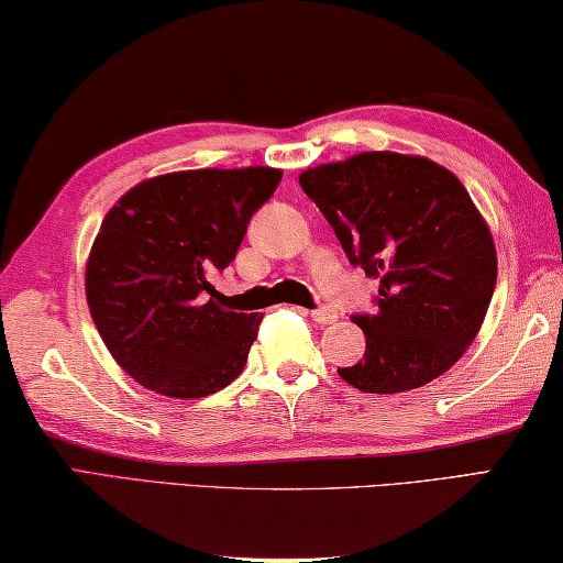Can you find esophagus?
<instances>
[{
	"mask_svg": "<svg viewBox=\"0 0 563 563\" xmlns=\"http://www.w3.org/2000/svg\"><path fill=\"white\" fill-rule=\"evenodd\" d=\"M311 319L319 321V324H334L336 311L331 307H317V309H311Z\"/></svg>",
	"mask_w": 563,
	"mask_h": 563,
	"instance_id": "1",
	"label": "esophagus"
}]
</instances>
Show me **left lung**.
<instances>
[{
  "label": "left lung",
  "instance_id": "1",
  "mask_svg": "<svg viewBox=\"0 0 563 563\" xmlns=\"http://www.w3.org/2000/svg\"><path fill=\"white\" fill-rule=\"evenodd\" d=\"M299 184L349 264L379 279L372 314H352L366 352L339 376L358 391L399 394L449 372L496 287L492 232L464 184L423 156L394 152L321 164Z\"/></svg>",
  "mask_w": 563,
  "mask_h": 563
}]
</instances>
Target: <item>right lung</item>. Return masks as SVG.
<instances>
[{
  "label": "right lung",
  "mask_w": 563,
  "mask_h": 563,
  "mask_svg": "<svg viewBox=\"0 0 563 563\" xmlns=\"http://www.w3.org/2000/svg\"><path fill=\"white\" fill-rule=\"evenodd\" d=\"M279 181L269 167L174 172L109 209L87 262V301L101 342L146 389L199 399L242 374L264 317L221 307L209 279L234 262Z\"/></svg>",
  "instance_id": "1"
}]
</instances>
